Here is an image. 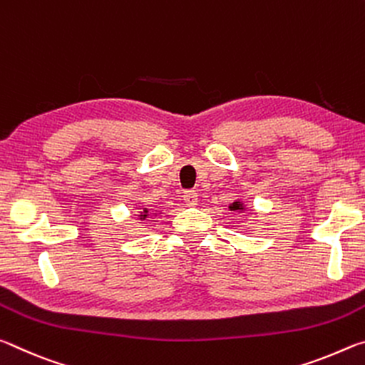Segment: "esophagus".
Masks as SVG:
<instances>
[{"label": "esophagus", "mask_w": 365, "mask_h": 365, "mask_svg": "<svg viewBox=\"0 0 365 365\" xmlns=\"http://www.w3.org/2000/svg\"><path fill=\"white\" fill-rule=\"evenodd\" d=\"M183 201L187 206H196L197 205V193L195 190H187L183 193Z\"/></svg>", "instance_id": "1"}]
</instances>
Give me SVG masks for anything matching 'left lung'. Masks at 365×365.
<instances>
[{
	"instance_id": "obj_1",
	"label": "left lung",
	"mask_w": 365,
	"mask_h": 365,
	"mask_svg": "<svg viewBox=\"0 0 365 365\" xmlns=\"http://www.w3.org/2000/svg\"><path fill=\"white\" fill-rule=\"evenodd\" d=\"M243 209H245V206H243L242 201H235L233 205L230 206V211H243Z\"/></svg>"
}]
</instances>
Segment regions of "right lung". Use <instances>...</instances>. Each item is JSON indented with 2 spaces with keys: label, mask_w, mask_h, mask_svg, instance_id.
Here are the masks:
<instances>
[{
  "label": "right lung",
  "mask_w": 365,
  "mask_h": 365,
  "mask_svg": "<svg viewBox=\"0 0 365 365\" xmlns=\"http://www.w3.org/2000/svg\"><path fill=\"white\" fill-rule=\"evenodd\" d=\"M148 215V209H143V212H141V215H140V219H145Z\"/></svg>",
  "instance_id": "add662e5"
}]
</instances>
